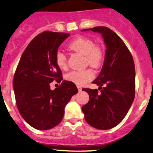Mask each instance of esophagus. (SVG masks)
I'll list each match as a JSON object with an SVG mask.
<instances>
[{
	"label": "esophagus",
	"instance_id": "34e87169",
	"mask_svg": "<svg viewBox=\"0 0 153 153\" xmlns=\"http://www.w3.org/2000/svg\"><path fill=\"white\" fill-rule=\"evenodd\" d=\"M77 88H78V91H82V88H81V87L78 86V87H77Z\"/></svg>",
	"mask_w": 153,
	"mask_h": 153
}]
</instances>
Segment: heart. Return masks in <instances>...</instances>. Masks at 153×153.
Returning a JSON list of instances; mask_svg holds the SVG:
<instances>
[{
	"mask_svg": "<svg viewBox=\"0 0 153 153\" xmlns=\"http://www.w3.org/2000/svg\"><path fill=\"white\" fill-rule=\"evenodd\" d=\"M69 48L74 51L78 52L85 56L86 64L94 68H98L103 60V51L100 46H96L91 39L80 36L73 40L69 45ZM55 62L60 69L67 68V57L62 51H57L55 54ZM94 77V73L91 69L84 70H75L68 73L65 76L67 80L74 84L81 86L91 80Z\"/></svg>",
	"mask_w": 153,
	"mask_h": 153,
	"instance_id": "1",
	"label": "heart"
}]
</instances>
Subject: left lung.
I'll return each instance as SVG.
<instances>
[{"instance_id":"8db88e82","label":"left lung","mask_w":153,"mask_h":153,"mask_svg":"<svg viewBox=\"0 0 153 153\" xmlns=\"http://www.w3.org/2000/svg\"><path fill=\"white\" fill-rule=\"evenodd\" d=\"M82 31L100 33L107 48L101 72L92 82L99 85L100 92L83 88L89 95V101L82 107V111L85 121L92 127L100 130L110 129L123 120L134 100L133 57L121 38L110 28L100 26Z\"/></svg>"}]
</instances>
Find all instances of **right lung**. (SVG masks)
I'll return each instance as SVG.
<instances>
[{"mask_svg":"<svg viewBox=\"0 0 153 153\" xmlns=\"http://www.w3.org/2000/svg\"><path fill=\"white\" fill-rule=\"evenodd\" d=\"M69 36L50 31L38 35L25 48L15 72L13 88L16 106L25 121L38 130L57 126L66 105L78 91L74 83L62 80L55 62L59 47ZM54 79L61 85L51 90L50 83Z\"/></svg>","mask_w":153,"mask_h":153,"instance_id":"obj_1","label":"right lung"}]
</instances>
